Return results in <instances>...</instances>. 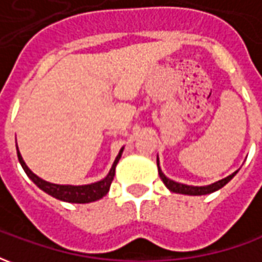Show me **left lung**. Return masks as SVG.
I'll return each mask as SVG.
<instances>
[{
  "mask_svg": "<svg viewBox=\"0 0 262 262\" xmlns=\"http://www.w3.org/2000/svg\"><path fill=\"white\" fill-rule=\"evenodd\" d=\"M157 167H159V176L160 178L163 180L164 182V185L168 189H170L171 192H176V193H182V195H191V196H198V195H208V193H212L214 191H219L220 188H223L227 184V182L230 181L233 177L236 176L237 171H234L233 174H230L229 177H226L223 180H219V181L213 182V184H210V185H203V187H193V185H187V184H181V182H177L174 180H170L168 177L165 176L163 170H161V167H160V160L157 157Z\"/></svg>",
  "mask_w": 262,
  "mask_h": 262,
  "instance_id": "8db88e82",
  "label": "left lung"
}]
</instances>
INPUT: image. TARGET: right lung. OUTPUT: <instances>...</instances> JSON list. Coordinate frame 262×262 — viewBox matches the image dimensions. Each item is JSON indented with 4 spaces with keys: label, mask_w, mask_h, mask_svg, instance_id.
I'll return each mask as SVG.
<instances>
[{
    "label": "right lung",
    "mask_w": 262,
    "mask_h": 262,
    "mask_svg": "<svg viewBox=\"0 0 262 262\" xmlns=\"http://www.w3.org/2000/svg\"><path fill=\"white\" fill-rule=\"evenodd\" d=\"M123 148L125 147H122L119 150V153L116 156L114 164L111 167V170H109V172L106 174V177L102 178L101 181L94 182V184H86V185H60V184H53V182L45 181L40 177H37L36 174H33L31 171V168L26 165V163L24 161V159H22V156H20L19 153L18 144H16V153H18V160H19V163L20 165H22L24 171L26 172V176L29 177L32 181L35 182L42 191L49 193L50 196L56 198V199H59V201H63V202L90 203L95 202L98 199H101V198H103L109 192L111 184L114 181L115 168H116V165H118L120 157H122Z\"/></svg>",
    "instance_id": "add662e5"
}]
</instances>
